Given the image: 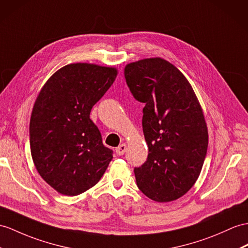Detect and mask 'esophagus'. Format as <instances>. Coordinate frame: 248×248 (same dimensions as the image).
<instances>
[{
    "label": "esophagus",
    "instance_id": "esophagus-1",
    "mask_svg": "<svg viewBox=\"0 0 248 248\" xmlns=\"http://www.w3.org/2000/svg\"><path fill=\"white\" fill-rule=\"evenodd\" d=\"M126 149H127V144L122 143V144L119 145V146L116 148V152H117V154H118L119 155H122L125 154Z\"/></svg>",
    "mask_w": 248,
    "mask_h": 248
}]
</instances>
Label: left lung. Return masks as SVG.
Segmentation results:
<instances>
[{
  "label": "left lung",
  "instance_id": "8db88e82",
  "mask_svg": "<svg viewBox=\"0 0 248 248\" xmlns=\"http://www.w3.org/2000/svg\"><path fill=\"white\" fill-rule=\"evenodd\" d=\"M124 76L135 99L145 103L142 126L148 155L135 168L137 185L155 202L177 200L196 183L207 153L200 102L182 72L162 58L129 63Z\"/></svg>",
  "mask_w": 248,
  "mask_h": 248
}]
</instances>
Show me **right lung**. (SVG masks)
<instances>
[{"mask_svg":"<svg viewBox=\"0 0 248 248\" xmlns=\"http://www.w3.org/2000/svg\"><path fill=\"white\" fill-rule=\"evenodd\" d=\"M118 76L116 67L72 63L42 87L29 124L30 152L40 176L64 196H78L99 182L112 159L89 118L93 106Z\"/></svg>","mask_w":248,"mask_h":248,"instance_id":"right-lung-1","label":"right lung"}]
</instances>
